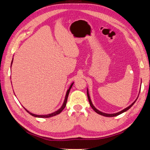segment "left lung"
Here are the masks:
<instances>
[{
  "mask_svg": "<svg viewBox=\"0 0 150 150\" xmlns=\"http://www.w3.org/2000/svg\"><path fill=\"white\" fill-rule=\"evenodd\" d=\"M87 96H88V101H89V103H90V105H91V107H92V108L94 110H95L96 113H98V115H102V116H106V117H113V116H118V115H120V114H122V113H123V112H126V110H128L129 108H130L132 106V105H134V103H135V102L136 101V100L134 101V102L131 105H130L128 106V107H127V108H126L125 109H124V110H121L120 112H117V113H115V114H106V113H104V112H100V111H99L98 110H97V109H96L95 106H93V105L92 104V102H91V98H90V96H89V95H88V90H87Z\"/></svg>",
  "mask_w": 150,
  "mask_h": 150,
  "instance_id": "1",
  "label": "left lung"
}]
</instances>
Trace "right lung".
I'll use <instances>...</instances> for the list:
<instances>
[{
	"label": "right lung",
	"instance_id": "right-lung-1",
	"mask_svg": "<svg viewBox=\"0 0 150 150\" xmlns=\"http://www.w3.org/2000/svg\"><path fill=\"white\" fill-rule=\"evenodd\" d=\"M73 85V83H72L71 85V86H70L69 88V89H68L67 91V93H66V96H65V98L64 103H63L62 106L59 109V110H57L56 112H53V113H52V114H50V115H34V114H32V113H31V112H30L28 111L26 108H24V109L28 112V113L30 114V115H31L33 116H35V117H38V118H49V117H52V116H55V115H59V113L62 112V110H63V109H64V108L65 107L66 103H67V98H68V95H69L70 89H71V88Z\"/></svg>",
	"mask_w": 150,
	"mask_h": 150
}]
</instances>
